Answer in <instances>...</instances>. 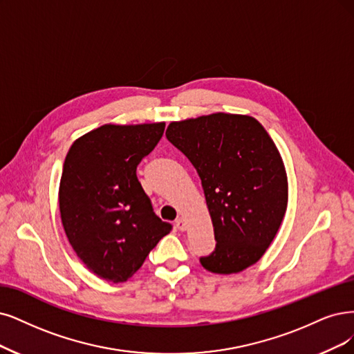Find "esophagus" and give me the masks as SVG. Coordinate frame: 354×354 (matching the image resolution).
Segmentation results:
<instances>
[{"instance_id": "34e87169", "label": "esophagus", "mask_w": 354, "mask_h": 354, "mask_svg": "<svg viewBox=\"0 0 354 354\" xmlns=\"http://www.w3.org/2000/svg\"><path fill=\"white\" fill-rule=\"evenodd\" d=\"M175 226H176V229H179V230H185V227H187L185 220L182 218V217H179V218L175 221Z\"/></svg>"}]
</instances>
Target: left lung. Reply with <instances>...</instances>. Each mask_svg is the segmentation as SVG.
<instances>
[{
  "instance_id": "obj_1",
  "label": "left lung",
  "mask_w": 354,
  "mask_h": 354,
  "mask_svg": "<svg viewBox=\"0 0 354 354\" xmlns=\"http://www.w3.org/2000/svg\"><path fill=\"white\" fill-rule=\"evenodd\" d=\"M167 140L197 169L216 250L200 258L216 274L254 266L281 226L289 184L280 151L250 115L217 112L170 122Z\"/></svg>"
}]
</instances>
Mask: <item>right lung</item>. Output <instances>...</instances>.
Returning <instances> with one entry per match:
<instances>
[{
	"label": "right lung",
	"instance_id": "1",
	"mask_svg": "<svg viewBox=\"0 0 354 354\" xmlns=\"http://www.w3.org/2000/svg\"><path fill=\"white\" fill-rule=\"evenodd\" d=\"M165 122L104 124L78 137L65 157L59 213L68 242L103 280L124 283L172 229L153 212L137 165L163 136Z\"/></svg>",
	"mask_w": 354,
	"mask_h": 354
}]
</instances>
